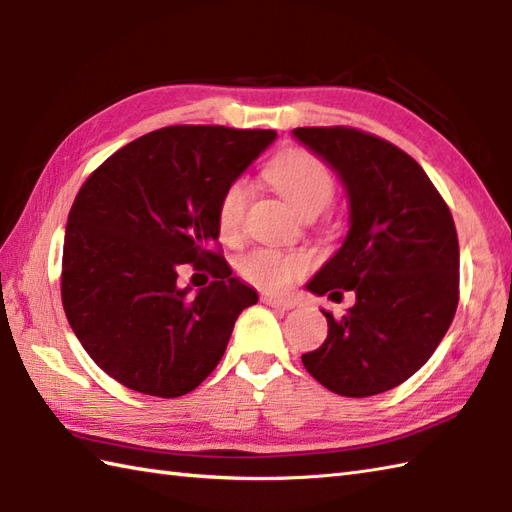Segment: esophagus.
<instances>
[{"instance_id":"1","label":"esophagus","mask_w":512,"mask_h":512,"mask_svg":"<svg viewBox=\"0 0 512 512\" xmlns=\"http://www.w3.org/2000/svg\"><path fill=\"white\" fill-rule=\"evenodd\" d=\"M263 302L271 306V309H278V311H291L295 306L293 300H280V298H274V295H265Z\"/></svg>"}]
</instances>
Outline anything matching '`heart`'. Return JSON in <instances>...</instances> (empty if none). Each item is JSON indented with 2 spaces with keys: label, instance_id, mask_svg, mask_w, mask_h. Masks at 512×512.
Here are the masks:
<instances>
[{
  "label": "heart",
  "instance_id": "1",
  "mask_svg": "<svg viewBox=\"0 0 512 512\" xmlns=\"http://www.w3.org/2000/svg\"><path fill=\"white\" fill-rule=\"evenodd\" d=\"M267 179L282 197L304 217H315L335 197V179L315 155L302 149L280 153L267 166ZM249 206V181L236 177L221 192L217 206V227L225 243H236L243 234L245 212ZM238 274L249 285L263 291H287L295 278L309 269L302 254H287L274 247H256L238 258Z\"/></svg>",
  "mask_w": 512,
  "mask_h": 512
}]
</instances>
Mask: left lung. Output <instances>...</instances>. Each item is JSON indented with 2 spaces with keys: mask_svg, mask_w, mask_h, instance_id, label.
<instances>
[{
  "mask_svg": "<svg viewBox=\"0 0 512 512\" xmlns=\"http://www.w3.org/2000/svg\"><path fill=\"white\" fill-rule=\"evenodd\" d=\"M293 135L331 164L350 201V230L309 291L355 293L342 317L322 311L324 344L304 368L342 396L388 392L425 366L460 298V247L449 206L414 157L352 127H300Z\"/></svg>",
  "mask_w": 512,
  "mask_h": 512,
  "instance_id": "left-lung-1",
  "label": "left lung"
}]
</instances>
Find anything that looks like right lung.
<instances>
[{
	"mask_svg": "<svg viewBox=\"0 0 512 512\" xmlns=\"http://www.w3.org/2000/svg\"><path fill=\"white\" fill-rule=\"evenodd\" d=\"M276 131L175 124L107 157L67 217L61 300L87 355L129 390L175 399L217 368L236 317L258 293L221 254L225 186ZM184 268L215 280L189 295Z\"/></svg>",
	"mask_w": 512,
	"mask_h": 512,
	"instance_id": "obj_1",
	"label": "right lung"
}]
</instances>
